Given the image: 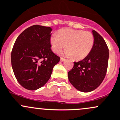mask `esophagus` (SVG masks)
<instances>
[{
  "mask_svg": "<svg viewBox=\"0 0 120 120\" xmlns=\"http://www.w3.org/2000/svg\"><path fill=\"white\" fill-rule=\"evenodd\" d=\"M65 59H64V58H63V57L60 58V61H65Z\"/></svg>",
  "mask_w": 120,
  "mask_h": 120,
  "instance_id": "esophagus-1",
  "label": "esophagus"
}]
</instances>
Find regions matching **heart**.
Here are the masks:
<instances>
[{"mask_svg": "<svg viewBox=\"0 0 120 120\" xmlns=\"http://www.w3.org/2000/svg\"><path fill=\"white\" fill-rule=\"evenodd\" d=\"M95 38L93 33L84 30L63 29L53 33L50 38L51 49L57 52L65 47L63 53L75 60H82L86 57L93 49Z\"/></svg>", "mask_w": 120, "mask_h": 120, "instance_id": "1", "label": "heart"}]
</instances>
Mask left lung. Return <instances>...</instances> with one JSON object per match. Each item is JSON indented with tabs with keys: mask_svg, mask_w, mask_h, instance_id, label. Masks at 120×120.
Returning a JSON list of instances; mask_svg holds the SVG:
<instances>
[{
	"mask_svg": "<svg viewBox=\"0 0 120 120\" xmlns=\"http://www.w3.org/2000/svg\"><path fill=\"white\" fill-rule=\"evenodd\" d=\"M94 47L86 57L74 65L68 73L69 81L78 90L87 93L96 89L105 77L108 65L109 49L104 39L96 31Z\"/></svg>",
	"mask_w": 120,
	"mask_h": 120,
	"instance_id": "obj_1",
	"label": "left lung"
}]
</instances>
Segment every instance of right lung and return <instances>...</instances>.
I'll use <instances>...</instances> for the list:
<instances>
[{
	"instance_id": "right-lung-1",
	"label": "right lung",
	"mask_w": 120,
	"mask_h": 120,
	"mask_svg": "<svg viewBox=\"0 0 120 120\" xmlns=\"http://www.w3.org/2000/svg\"><path fill=\"white\" fill-rule=\"evenodd\" d=\"M50 27L35 25L17 37L11 55V65L19 83L36 90L46 84L60 57L50 49Z\"/></svg>"
}]
</instances>
